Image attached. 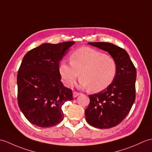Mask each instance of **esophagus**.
Segmentation results:
<instances>
[{
  "label": "esophagus",
  "instance_id": "obj_1",
  "mask_svg": "<svg viewBox=\"0 0 152 152\" xmlns=\"http://www.w3.org/2000/svg\"><path fill=\"white\" fill-rule=\"evenodd\" d=\"M80 94V93H78V92H76V91H74V92H73V97H74V98L77 97Z\"/></svg>",
  "mask_w": 152,
  "mask_h": 152
}]
</instances>
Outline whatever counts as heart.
<instances>
[{
	"mask_svg": "<svg viewBox=\"0 0 152 152\" xmlns=\"http://www.w3.org/2000/svg\"><path fill=\"white\" fill-rule=\"evenodd\" d=\"M70 63L63 60L59 74L66 86H72L80 73L79 86L97 93L113 82L117 73V63L112 56L91 47H82L70 56Z\"/></svg>",
	"mask_w": 152,
	"mask_h": 152,
	"instance_id": "1",
	"label": "heart"
}]
</instances>
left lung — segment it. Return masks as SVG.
<instances>
[{"instance_id":"left-lung-1","label":"left lung","mask_w":152,"mask_h":152,"mask_svg":"<svg viewBox=\"0 0 152 152\" xmlns=\"http://www.w3.org/2000/svg\"><path fill=\"white\" fill-rule=\"evenodd\" d=\"M89 44L109 52L117 63V73L107 88L89 95V106L85 111L86 118L95 128H113L126 118L135 102L136 68L124 49L104 42Z\"/></svg>"}]
</instances>
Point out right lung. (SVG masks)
<instances>
[{"instance_id":"1","label":"right lung","mask_w":152,"mask_h":152,"mask_svg":"<svg viewBox=\"0 0 152 152\" xmlns=\"http://www.w3.org/2000/svg\"><path fill=\"white\" fill-rule=\"evenodd\" d=\"M75 43L42 44L24 56L17 77V101L32 124L48 128L63 120L62 105L73 97L61 82L59 64Z\"/></svg>"}]
</instances>
